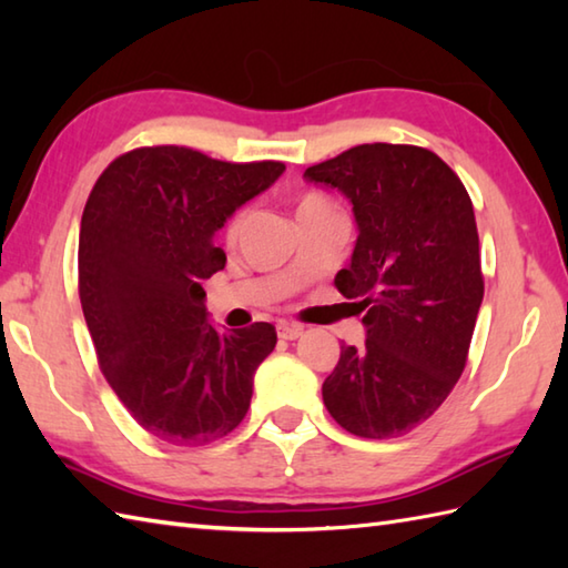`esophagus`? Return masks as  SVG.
<instances>
[{
  "instance_id": "obj_1",
  "label": "esophagus",
  "mask_w": 568,
  "mask_h": 568,
  "mask_svg": "<svg viewBox=\"0 0 568 568\" xmlns=\"http://www.w3.org/2000/svg\"><path fill=\"white\" fill-rule=\"evenodd\" d=\"M277 336H281V339H285V342L300 339V336H303V327H300V324L281 322V324H277Z\"/></svg>"
}]
</instances>
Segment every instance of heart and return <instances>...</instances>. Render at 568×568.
<instances>
[{
	"instance_id": "obj_1",
	"label": "heart",
	"mask_w": 568,
	"mask_h": 568,
	"mask_svg": "<svg viewBox=\"0 0 568 568\" xmlns=\"http://www.w3.org/2000/svg\"><path fill=\"white\" fill-rule=\"evenodd\" d=\"M327 210H336V207L327 197L320 195V192H307V195H303V200L297 204V216L312 214V212H327ZM241 222H244V212H236L226 224V239H236Z\"/></svg>"
}]
</instances>
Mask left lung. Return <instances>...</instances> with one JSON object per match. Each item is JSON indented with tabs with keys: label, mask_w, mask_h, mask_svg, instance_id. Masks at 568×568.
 <instances>
[{
	"label": "left lung",
	"mask_w": 568,
	"mask_h": 568,
	"mask_svg": "<svg viewBox=\"0 0 568 568\" xmlns=\"http://www.w3.org/2000/svg\"><path fill=\"white\" fill-rule=\"evenodd\" d=\"M352 202L358 239L334 285L364 312V348L342 344L322 385L329 415L366 439L434 415L466 366L484 303L468 192L437 153L364 143L305 171Z\"/></svg>",
	"instance_id": "left-lung-1"
}]
</instances>
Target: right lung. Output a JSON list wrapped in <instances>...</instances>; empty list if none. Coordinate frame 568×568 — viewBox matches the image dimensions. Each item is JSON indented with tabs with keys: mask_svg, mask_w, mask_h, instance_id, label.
<instances>
[{
	"mask_svg": "<svg viewBox=\"0 0 568 568\" xmlns=\"http://www.w3.org/2000/svg\"><path fill=\"white\" fill-rule=\"evenodd\" d=\"M283 171L153 146L119 155L90 192L78 248L84 322L106 383L155 439L202 446L248 413L275 327L220 332L202 285L226 263L216 232Z\"/></svg>",
	"mask_w": 568,
	"mask_h": 568,
	"instance_id": "add662e5",
	"label": "right lung"
}]
</instances>
